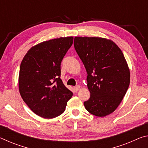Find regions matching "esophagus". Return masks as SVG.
Here are the masks:
<instances>
[{
	"instance_id": "esophagus-1",
	"label": "esophagus",
	"mask_w": 148,
	"mask_h": 148,
	"mask_svg": "<svg viewBox=\"0 0 148 148\" xmlns=\"http://www.w3.org/2000/svg\"><path fill=\"white\" fill-rule=\"evenodd\" d=\"M79 88H80V86H78V85H77V86H75V87H74L75 91H78V90L79 89Z\"/></svg>"
}]
</instances>
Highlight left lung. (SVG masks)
Returning a JSON list of instances; mask_svg holds the SVG:
<instances>
[{"mask_svg":"<svg viewBox=\"0 0 148 148\" xmlns=\"http://www.w3.org/2000/svg\"><path fill=\"white\" fill-rule=\"evenodd\" d=\"M74 48L86 69L89 113L104 117L114 112L130 84V71L121 50L113 41L99 37H75Z\"/></svg>","mask_w":148,"mask_h":148,"instance_id":"8db88e82","label":"left lung"}]
</instances>
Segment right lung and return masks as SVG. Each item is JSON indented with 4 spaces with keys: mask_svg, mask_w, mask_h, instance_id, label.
<instances>
[{
    "mask_svg": "<svg viewBox=\"0 0 148 148\" xmlns=\"http://www.w3.org/2000/svg\"><path fill=\"white\" fill-rule=\"evenodd\" d=\"M72 36L49 40L32 47L20 65V95L34 114L46 119L62 114L72 92L61 79V63Z\"/></svg>",
    "mask_w": 148,
    "mask_h": 148,
    "instance_id": "add662e5",
    "label": "right lung"
}]
</instances>
